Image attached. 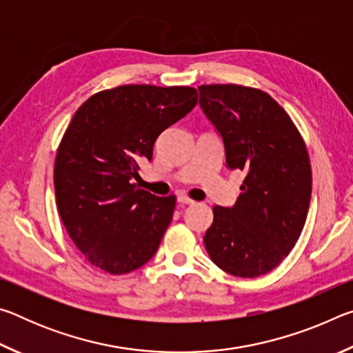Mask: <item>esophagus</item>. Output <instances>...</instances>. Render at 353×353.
<instances>
[{"mask_svg":"<svg viewBox=\"0 0 353 353\" xmlns=\"http://www.w3.org/2000/svg\"><path fill=\"white\" fill-rule=\"evenodd\" d=\"M177 201L179 202H181V204H194V201L193 199H191V198H188V196L187 194H181V196H179V198H177Z\"/></svg>","mask_w":353,"mask_h":353,"instance_id":"1","label":"esophagus"}]
</instances>
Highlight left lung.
Masks as SVG:
<instances>
[{
    "label": "left lung",
    "instance_id": "obj_1",
    "mask_svg": "<svg viewBox=\"0 0 353 353\" xmlns=\"http://www.w3.org/2000/svg\"><path fill=\"white\" fill-rule=\"evenodd\" d=\"M199 104L223 137L225 163L246 172L234 207H213L212 261L235 277L272 271L296 246L312 199L301 132L271 94L236 83L201 85Z\"/></svg>",
    "mask_w": 353,
    "mask_h": 353
}]
</instances>
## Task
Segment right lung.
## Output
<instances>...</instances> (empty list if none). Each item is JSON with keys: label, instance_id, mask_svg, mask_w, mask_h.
Wrapping results in <instances>:
<instances>
[{"label": "right lung", "instance_id": "1", "mask_svg": "<svg viewBox=\"0 0 353 353\" xmlns=\"http://www.w3.org/2000/svg\"><path fill=\"white\" fill-rule=\"evenodd\" d=\"M198 104L193 87L119 85L94 93L57 148L56 204L85 261L112 276L152 259L172 219L176 196L159 198L129 181L152 159L157 137Z\"/></svg>", "mask_w": 353, "mask_h": 353}]
</instances>
